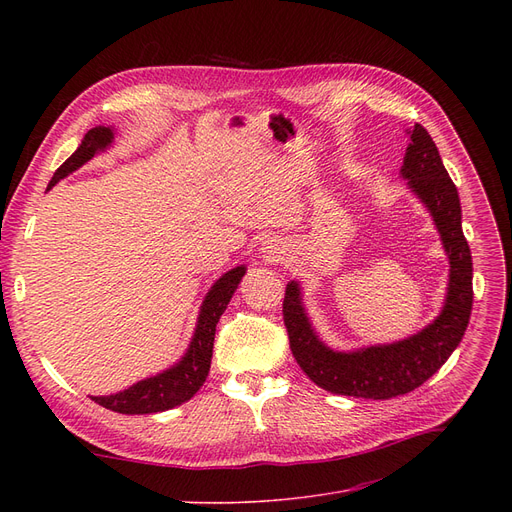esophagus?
<instances>
[{"label":"esophagus","mask_w":512,"mask_h":512,"mask_svg":"<svg viewBox=\"0 0 512 512\" xmlns=\"http://www.w3.org/2000/svg\"><path fill=\"white\" fill-rule=\"evenodd\" d=\"M263 253H265V255H263L265 261H280V253H282V251H280L276 245H274V247L267 245V247H263Z\"/></svg>","instance_id":"esophagus-1"}]
</instances>
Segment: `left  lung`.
<instances>
[{
    "label": "left lung",
    "mask_w": 512,
    "mask_h": 512,
    "mask_svg": "<svg viewBox=\"0 0 512 512\" xmlns=\"http://www.w3.org/2000/svg\"><path fill=\"white\" fill-rule=\"evenodd\" d=\"M409 137L400 174L432 213L440 232L450 263L446 301L432 324L405 340L340 353L319 340L305 313L299 282H288L282 313L290 351L307 378L332 394L388 400L419 388L448 361L469 324L473 263L461 224L459 191L429 132L415 124Z\"/></svg>",
    "instance_id": "8db88e82"
}]
</instances>
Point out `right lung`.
<instances>
[{
	"mask_svg": "<svg viewBox=\"0 0 512 512\" xmlns=\"http://www.w3.org/2000/svg\"><path fill=\"white\" fill-rule=\"evenodd\" d=\"M112 141H114V130L110 126L91 128L85 134L83 143L78 145V149L56 170V174H53L47 191L51 186H56L62 178L78 170L80 166H85L89 159L95 157V153L110 147ZM245 274H247V267L238 265L211 286L201 305L193 340L188 344L184 357L176 365L153 375V378L132 384L130 388L118 394L91 396V398L97 402V405L122 415L161 413L182 405L186 400H191L197 394V390L203 386L209 373L215 326H218L222 313L226 311L234 290L238 288Z\"/></svg>",
	"mask_w": 512,
	"mask_h": 512,
	"instance_id": "1",
	"label": "right lung"
}]
</instances>
